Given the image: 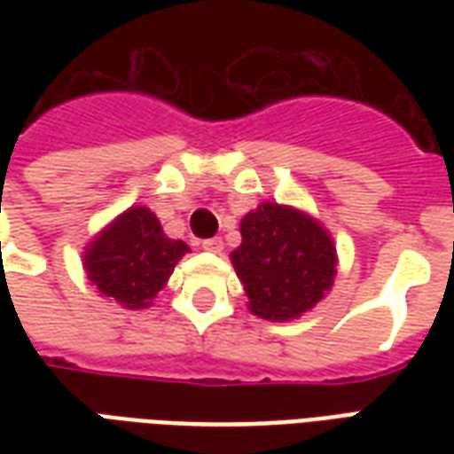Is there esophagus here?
Instances as JSON below:
<instances>
[{"instance_id":"34e87169","label":"esophagus","mask_w":454,"mask_h":454,"mask_svg":"<svg viewBox=\"0 0 454 454\" xmlns=\"http://www.w3.org/2000/svg\"><path fill=\"white\" fill-rule=\"evenodd\" d=\"M201 247H204L207 253H221V250H223V240H221V238H208V240L201 243Z\"/></svg>"}]
</instances>
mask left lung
I'll return each mask as SVG.
<instances>
[{"instance_id": "obj_1", "label": "left lung", "mask_w": 454, "mask_h": 454, "mask_svg": "<svg viewBox=\"0 0 454 454\" xmlns=\"http://www.w3.org/2000/svg\"><path fill=\"white\" fill-rule=\"evenodd\" d=\"M240 236L231 262L257 318L275 324L301 318L333 289V236L309 211L262 201L240 218Z\"/></svg>"}]
</instances>
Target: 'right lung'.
Here are the masks:
<instances>
[{
  "label": "right lung",
  "mask_w": 454,
  "mask_h": 454,
  "mask_svg": "<svg viewBox=\"0 0 454 454\" xmlns=\"http://www.w3.org/2000/svg\"><path fill=\"white\" fill-rule=\"evenodd\" d=\"M187 253V243L165 236L148 207H130L87 243L82 265L97 294L136 311L153 304Z\"/></svg>",
  "instance_id": "right-lung-1"
}]
</instances>
